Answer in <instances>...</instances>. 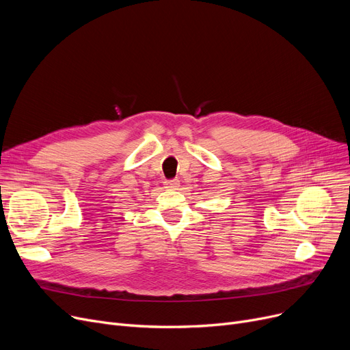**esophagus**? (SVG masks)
<instances>
[{
    "mask_svg": "<svg viewBox=\"0 0 350 350\" xmlns=\"http://www.w3.org/2000/svg\"><path fill=\"white\" fill-rule=\"evenodd\" d=\"M164 186L165 189H177L178 186V180H172V181H164Z\"/></svg>",
    "mask_w": 350,
    "mask_h": 350,
    "instance_id": "obj_1",
    "label": "esophagus"
}]
</instances>
